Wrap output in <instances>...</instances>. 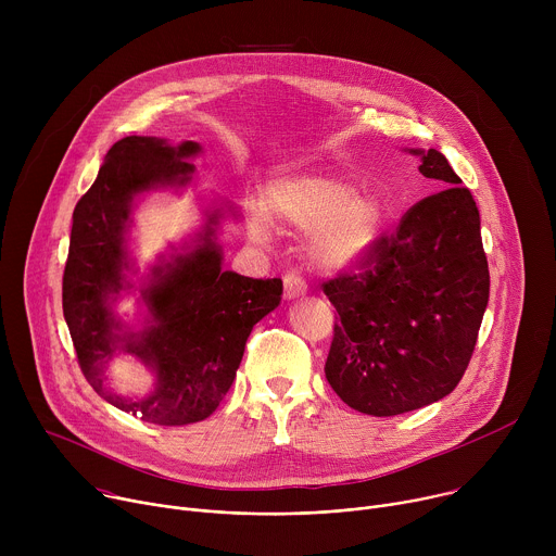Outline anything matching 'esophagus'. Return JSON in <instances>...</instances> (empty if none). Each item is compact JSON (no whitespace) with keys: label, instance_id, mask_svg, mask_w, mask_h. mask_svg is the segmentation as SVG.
<instances>
[{"label":"esophagus","instance_id":"34e87169","mask_svg":"<svg viewBox=\"0 0 556 556\" xmlns=\"http://www.w3.org/2000/svg\"><path fill=\"white\" fill-rule=\"evenodd\" d=\"M305 292H307V286H305V281H303L299 275L288 273V275L283 277V296H286V299H299V296H303Z\"/></svg>","mask_w":556,"mask_h":556}]
</instances>
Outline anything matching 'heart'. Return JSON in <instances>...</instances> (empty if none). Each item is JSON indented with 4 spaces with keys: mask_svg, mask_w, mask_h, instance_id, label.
<instances>
[{
    "mask_svg": "<svg viewBox=\"0 0 556 556\" xmlns=\"http://www.w3.org/2000/svg\"><path fill=\"white\" fill-rule=\"evenodd\" d=\"M264 208L277 224L307 230V251L326 268L361 264L382 230V211L345 180L324 176H286L268 182ZM260 240L270 235L264 213L253 215Z\"/></svg>",
    "mask_w": 556,
    "mask_h": 556,
    "instance_id": "b5f03b06",
    "label": "heart"
}]
</instances>
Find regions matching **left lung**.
<instances>
[{"label":"left lung","instance_id":"1","mask_svg":"<svg viewBox=\"0 0 556 556\" xmlns=\"http://www.w3.org/2000/svg\"><path fill=\"white\" fill-rule=\"evenodd\" d=\"M442 187L380 235L358 270L324 283L339 312L326 378L369 416H399L448 395L478 343L489 303L480 211L438 149L418 151Z\"/></svg>","mask_w":556,"mask_h":556}]
</instances>
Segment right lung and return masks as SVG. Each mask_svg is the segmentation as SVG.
Returning <instances> with one entry per match:
<instances>
[{
	"mask_svg": "<svg viewBox=\"0 0 556 556\" xmlns=\"http://www.w3.org/2000/svg\"><path fill=\"white\" fill-rule=\"evenodd\" d=\"M198 142L127 136L112 144L103 167L72 215L63 270V316L81 367L94 391L131 416L161 427L208 418L235 380L249 334L283 292L279 277L253 279L222 270L213 228L202 244L174 264L153 268L142 290L153 326L121 334L108 296L125 288V230L131 202L157 185H185ZM217 217L211 215L208 222ZM154 367L159 382L147 400H125L104 387V363L118 350Z\"/></svg>",
	"mask_w": 556,
	"mask_h": 556,
	"instance_id": "1",
	"label": "right lung"
}]
</instances>
